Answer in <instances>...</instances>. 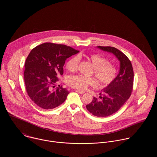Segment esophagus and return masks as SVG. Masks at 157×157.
Wrapping results in <instances>:
<instances>
[{
    "label": "esophagus",
    "mask_w": 157,
    "mask_h": 157,
    "mask_svg": "<svg viewBox=\"0 0 157 157\" xmlns=\"http://www.w3.org/2000/svg\"><path fill=\"white\" fill-rule=\"evenodd\" d=\"M78 93H79V94H85V92L84 91H82V90H76Z\"/></svg>",
    "instance_id": "1"
}]
</instances>
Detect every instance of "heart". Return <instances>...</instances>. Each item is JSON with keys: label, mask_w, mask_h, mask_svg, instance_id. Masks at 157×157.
Masks as SVG:
<instances>
[{"label": "heart", "mask_w": 157, "mask_h": 157, "mask_svg": "<svg viewBox=\"0 0 157 157\" xmlns=\"http://www.w3.org/2000/svg\"><path fill=\"white\" fill-rule=\"evenodd\" d=\"M79 56L81 57V55ZM87 59L91 62L94 67V73L100 86H108L116 78L118 69L115 65L110 63L107 58L98 54H91L87 56ZM79 62L80 58L78 56L71 58L67 63V70L71 72L77 71ZM67 82L69 86L81 90H86L90 85L97 84L94 78L81 75L71 76L68 78Z\"/></svg>", "instance_id": "heart-1"}]
</instances>
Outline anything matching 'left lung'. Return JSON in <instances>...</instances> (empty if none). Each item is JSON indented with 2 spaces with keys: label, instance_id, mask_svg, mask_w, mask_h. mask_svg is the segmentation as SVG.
<instances>
[{
  "label": "left lung",
  "instance_id": "8db88e82",
  "mask_svg": "<svg viewBox=\"0 0 157 157\" xmlns=\"http://www.w3.org/2000/svg\"><path fill=\"white\" fill-rule=\"evenodd\" d=\"M113 53L120 61V72L114 81L100 94L99 99L93 98L86 105L88 111L98 117H106L117 112L130 97L134 85V70L129 58L118 49L111 46H98Z\"/></svg>",
  "mask_w": 157,
  "mask_h": 157
}]
</instances>
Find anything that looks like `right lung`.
Listing matches in <instances>:
<instances>
[{
    "mask_svg": "<svg viewBox=\"0 0 157 157\" xmlns=\"http://www.w3.org/2000/svg\"><path fill=\"white\" fill-rule=\"evenodd\" d=\"M79 52L67 45L46 42L36 46L25 63L24 81L31 100L39 107L49 109L62 104L69 94L62 86L55 88L63 75L66 59Z\"/></svg>",
    "mask_w": 157,
    "mask_h": 157,
    "instance_id": "right-lung-1",
    "label": "right lung"
}]
</instances>
